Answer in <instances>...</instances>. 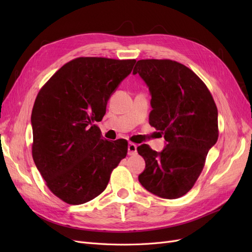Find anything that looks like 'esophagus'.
Wrapping results in <instances>:
<instances>
[{
	"instance_id": "1",
	"label": "esophagus",
	"mask_w": 252,
	"mask_h": 252,
	"mask_svg": "<svg viewBox=\"0 0 252 252\" xmlns=\"http://www.w3.org/2000/svg\"><path fill=\"white\" fill-rule=\"evenodd\" d=\"M136 147H138V145L134 144V143H129L128 145V155L129 156H133L136 154Z\"/></svg>"
}]
</instances>
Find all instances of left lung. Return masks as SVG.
<instances>
[{
  "label": "left lung",
  "mask_w": 252,
  "mask_h": 252,
  "mask_svg": "<svg viewBox=\"0 0 252 252\" xmlns=\"http://www.w3.org/2000/svg\"><path fill=\"white\" fill-rule=\"evenodd\" d=\"M139 73L151 94L149 124L164 134L161 152L138 147L145 159L142 186L163 199H178L193 187L209 149L219 138L218 108L205 83L172 60H140Z\"/></svg>",
  "instance_id": "obj_1"
}]
</instances>
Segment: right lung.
I'll list each match as a JSON object with an SVG mask.
<instances>
[{
    "label": "right lung",
    "mask_w": 252,
    "mask_h": 252,
    "mask_svg": "<svg viewBox=\"0 0 252 252\" xmlns=\"http://www.w3.org/2000/svg\"><path fill=\"white\" fill-rule=\"evenodd\" d=\"M135 60L81 57L45 83L32 112V158L50 191L70 205L101 194L127 155L124 139H103L102 121L111 94Z\"/></svg>",
    "instance_id": "obj_1"
}]
</instances>
